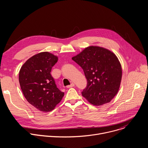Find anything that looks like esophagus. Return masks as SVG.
Here are the masks:
<instances>
[{
  "label": "esophagus",
  "instance_id": "obj_1",
  "mask_svg": "<svg viewBox=\"0 0 148 148\" xmlns=\"http://www.w3.org/2000/svg\"><path fill=\"white\" fill-rule=\"evenodd\" d=\"M74 86H75V84H74L73 82H72L70 86H67V88H71V87H74Z\"/></svg>",
  "mask_w": 148,
  "mask_h": 148
}]
</instances>
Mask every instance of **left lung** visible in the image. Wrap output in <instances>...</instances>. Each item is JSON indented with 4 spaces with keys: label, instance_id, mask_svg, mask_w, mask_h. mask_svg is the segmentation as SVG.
Returning a JSON list of instances; mask_svg holds the SVG:
<instances>
[{
    "label": "left lung",
    "instance_id": "left-lung-1",
    "mask_svg": "<svg viewBox=\"0 0 148 148\" xmlns=\"http://www.w3.org/2000/svg\"><path fill=\"white\" fill-rule=\"evenodd\" d=\"M72 60L82 69L87 79L82 95L90 103L102 105L116 95L122 78V67L112 51L100 47L90 46Z\"/></svg>",
    "mask_w": 148,
    "mask_h": 148
}]
</instances>
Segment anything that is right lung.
<instances>
[{
	"mask_svg": "<svg viewBox=\"0 0 148 148\" xmlns=\"http://www.w3.org/2000/svg\"><path fill=\"white\" fill-rule=\"evenodd\" d=\"M58 57L49 52L37 54L21 67L18 79L27 101L37 110L51 111L62 99L64 93L56 84L50 72Z\"/></svg>",
	"mask_w": 148,
	"mask_h": 148,
	"instance_id": "add662e5",
	"label": "right lung"
}]
</instances>
